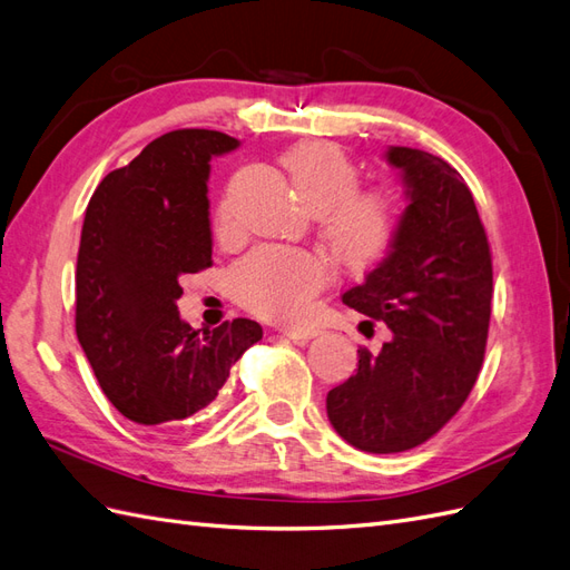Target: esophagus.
<instances>
[{
  "mask_svg": "<svg viewBox=\"0 0 570 570\" xmlns=\"http://www.w3.org/2000/svg\"><path fill=\"white\" fill-rule=\"evenodd\" d=\"M279 332L284 334V337H288L291 342H296V344L311 342L313 337H317V334H320V330H315V327H282Z\"/></svg>",
  "mask_w": 570,
  "mask_h": 570,
  "instance_id": "esophagus-1",
  "label": "esophagus"
}]
</instances>
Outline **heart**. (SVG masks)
Instances as JSON below:
<instances>
[{"instance_id":"heart-1","label":"heart","mask_w":570,"mask_h":570,"mask_svg":"<svg viewBox=\"0 0 570 570\" xmlns=\"http://www.w3.org/2000/svg\"><path fill=\"white\" fill-rule=\"evenodd\" d=\"M301 199L320 218V233L342 265L363 269L383 259L400 228V204L387 189H358V166L330 141H303L282 156ZM233 224L228 202L214 214L216 233ZM330 269L313 253L259 245L228 269L233 298L274 320H298L325 286Z\"/></svg>"}]
</instances>
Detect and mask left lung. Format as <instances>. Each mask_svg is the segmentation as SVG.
Returning a JSON list of instances; mask_svg holds the SVG:
<instances>
[{
    "label": "left lung",
    "instance_id": "left-lung-1",
    "mask_svg": "<svg viewBox=\"0 0 570 570\" xmlns=\"http://www.w3.org/2000/svg\"><path fill=\"white\" fill-rule=\"evenodd\" d=\"M406 209L387 257L342 301L390 327L377 354L327 392V416L348 445L390 455L426 443L460 412L484 361L491 247L462 175L433 154L390 146Z\"/></svg>",
    "mask_w": 570,
    "mask_h": 570
}]
</instances>
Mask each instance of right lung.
Returning a JSON list of instances; mask_svg holds the SVG:
<instances>
[{"instance_id": "right-lung-1", "label": "right lung", "mask_w": 570, "mask_h": 570, "mask_svg": "<svg viewBox=\"0 0 570 570\" xmlns=\"http://www.w3.org/2000/svg\"><path fill=\"white\" fill-rule=\"evenodd\" d=\"M238 139L160 135L108 173L86 207L77 257V337L122 416L168 429L204 410L262 340L255 320L197 332L180 320V276L212 267L209 160Z\"/></svg>"}]
</instances>
